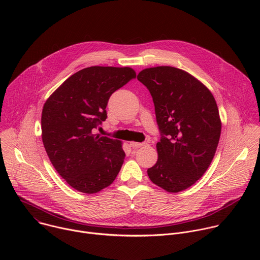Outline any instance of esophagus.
I'll list each match as a JSON object with an SVG mask.
<instances>
[{
	"label": "esophagus",
	"mask_w": 260,
	"mask_h": 260,
	"mask_svg": "<svg viewBox=\"0 0 260 260\" xmlns=\"http://www.w3.org/2000/svg\"><path fill=\"white\" fill-rule=\"evenodd\" d=\"M131 146L133 148H140L145 146V143H139V142H131Z\"/></svg>",
	"instance_id": "esophagus-1"
}]
</instances>
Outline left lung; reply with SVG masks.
<instances>
[{"instance_id":"8db88e82","label":"left lung","mask_w":260,"mask_h":260,"mask_svg":"<svg viewBox=\"0 0 260 260\" xmlns=\"http://www.w3.org/2000/svg\"><path fill=\"white\" fill-rule=\"evenodd\" d=\"M137 78L152 95L161 135L157 161L147 174L168 192L187 189L206 173L217 149L221 120L216 101L206 85L178 68H147Z\"/></svg>"}]
</instances>
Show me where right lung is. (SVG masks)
I'll return each mask as SVG.
<instances>
[{
	"mask_svg": "<svg viewBox=\"0 0 260 260\" xmlns=\"http://www.w3.org/2000/svg\"><path fill=\"white\" fill-rule=\"evenodd\" d=\"M136 77L129 67L93 66L70 76L46 100L41 117L47 155L71 187L96 193L113 183L123 164L122 142L96 134L115 90Z\"/></svg>",
	"mask_w": 260,
	"mask_h": 260,
	"instance_id": "1",
	"label": "right lung"
}]
</instances>
